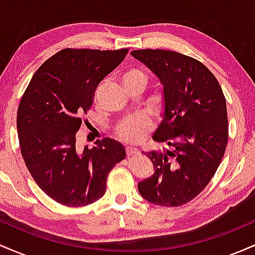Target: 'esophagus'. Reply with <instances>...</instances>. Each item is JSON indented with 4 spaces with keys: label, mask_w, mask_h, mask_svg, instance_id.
I'll return each mask as SVG.
<instances>
[{
    "label": "esophagus",
    "mask_w": 255,
    "mask_h": 255,
    "mask_svg": "<svg viewBox=\"0 0 255 255\" xmlns=\"http://www.w3.org/2000/svg\"><path fill=\"white\" fill-rule=\"evenodd\" d=\"M126 151H127V156H133V154L139 153V150L136 147H131V146H127Z\"/></svg>",
    "instance_id": "34e87169"
}]
</instances>
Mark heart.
Returning a JSON list of instances; mask_svg holds the SVG:
<instances>
[{
    "mask_svg": "<svg viewBox=\"0 0 255 255\" xmlns=\"http://www.w3.org/2000/svg\"><path fill=\"white\" fill-rule=\"evenodd\" d=\"M121 81L125 87L130 84H142L145 86L147 83V75L141 69L131 67L126 69L121 77ZM150 128V122L144 118H134L126 120L118 128V134L122 140L128 142H139L145 136L146 131Z\"/></svg>",
    "mask_w": 255,
    "mask_h": 255,
    "instance_id": "obj_1",
    "label": "heart"
}]
</instances>
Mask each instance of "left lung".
I'll use <instances>...</instances> for the list:
<instances>
[{
	"instance_id": "1",
	"label": "left lung",
	"mask_w": 255,
	"mask_h": 255,
	"mask_svg": "<svg viewBox=\"0 0 255 255\" xmlns=\"http://www.w3.org/2000/svg\"><path fill=\"white\" fill-rule=\"evenodd\" d=\"M130 54L163 85L164 113L152 137L174 147L145 153L154 172L137 189L148 203L181 206L204 191L224 156L229 128L223 91L210 69L193 57L160 49Z\"/></svg>"
}]
</instances>
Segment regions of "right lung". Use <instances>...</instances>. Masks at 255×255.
I'll return each instance as SVG.
<instances>
[{
    "mask_svg": "<svg viewBox=\"0 0 255 255\" xmlns=\"http://www.w3.org/2000/svg\"><path fill=\"white\" fill-rule=\"evenodd\" d=\"M128 49H63L32 77L17 108L20 150L31 176L44 193L66 206H86L104 195L111 169L125 147L109 137L92 148L75 146L81 115L96 89L124 61Z\"/></svg>",
    "mask_w": 255,
    "mask_h": 255,
    "instance_id": "obj_1",
    "label": "right lung"
}]
</instances>
